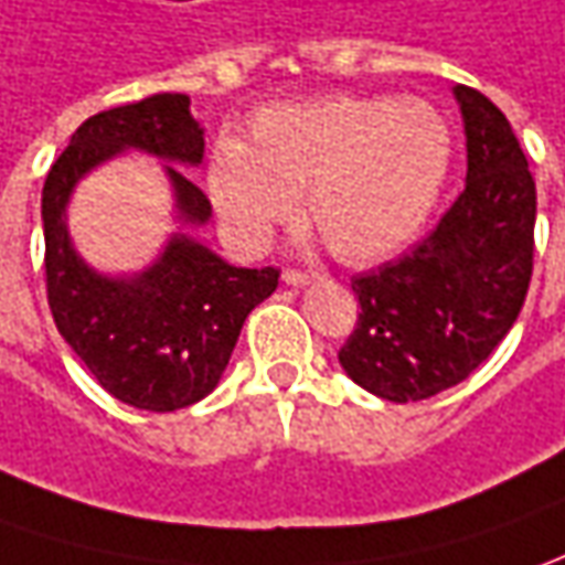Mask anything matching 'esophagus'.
<instances>
[{
  "instance_id": "esophagus-1",
  "label": "esophagus",
  "mask_w": 565,
  "mask_h": 565,
  "mask_svg": "<svg viewBox=\"0 0 565 565\" xmlns=\"http://www.w3.org/2000/svg\"><path fill=\"white\" fill-rule=\"evenodd\" d=\"M281 278L284 284H290V287H306V284L312 281V275H306V271H299V268H287Z\"/></svg>"
}]
</instances>
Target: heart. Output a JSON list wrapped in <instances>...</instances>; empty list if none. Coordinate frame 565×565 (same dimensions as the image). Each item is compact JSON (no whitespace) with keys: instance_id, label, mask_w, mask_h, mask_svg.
Instances as JSON below:
<instances>
[{"instance_id":"b5f03b06","label":"heart","mask_w":565,"mask_h":565,"mask_svg":"<svg viewBox=\"0 0 565 565\" xmlns=\"http://www.w3.org/2000/svg\"><path fill=\"white\" fill-rule=\"evenodd\" d=\"M451 167V129L420 98L324 95L256 114L247 141L218 138L206 188L234 244L256 247L302 198L347 263H377L424 228Z\"/></svg>"}]
</instances>
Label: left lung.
<instances>
[{
	"mask_svg": "<svg viewBox=\"0 0 565 565\" xmlns=\"http://www.w3.org/2000/svg\"><path fill=\"white\" fill-rule=\"evenodd\" d=\"M467 185L443 222L395 263L352 278L359 324L340 364L386 402H420L467 380L523 309L535 253V179L508 117L455 86Z\"/></svg>",
	"mask_w": 565,
	"mask_h": 565,
	"instance_id": "1",
	"label": "left lung"
}]
</instances>
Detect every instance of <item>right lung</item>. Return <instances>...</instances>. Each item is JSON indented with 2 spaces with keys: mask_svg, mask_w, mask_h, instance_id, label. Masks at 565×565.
<instances>
[{
  "mask_svg": "<svg viewBox=\"0 0 565 565\" xmlns=\"http://www.w3.org/2000/svg\"><path fill=\"white\" fill-rule=\"evenodd\" d=\"M126 150L164 160L180 228L151 267L105 276L72 247L66 206L92 169ZM203 129L191 98L160 92L83 122L42 188L49 309L92 377L141 412H175L216 390L247 315L275 294L278 268H237L191 237L213 210L201 188L172 168L201 167Z\"/></svg>",
  "mask_w": 565,
  "mask_h": 565,
  "instance_id": "obj_1",
  "label": "right lung"
}]
</instances>
